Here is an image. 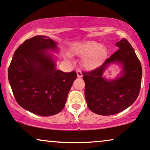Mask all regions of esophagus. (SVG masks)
<instances>
[{"label":"esophagus","mask_w":150,"mask_h":150,"mask_svg":"<svg viewBox=\"0 0 150 150\" xmlns=\"http://www.w3.org/2000/svg\"><path fill=\"white\" fill-rule=\"evenodd\" d=\"M76 74H77V77H79V78H81V77L83 76L82 73H81V71H79V70L76 71Z\"/></svg>","instance_id":"34e87169"}]
</instances>
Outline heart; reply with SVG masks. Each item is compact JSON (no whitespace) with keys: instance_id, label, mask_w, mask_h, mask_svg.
Returning <instances> with one entry per match:
<instances>
[{"instance_id":"b5f03b06","label":"heart","mask_w":150,"mask_h":150,"mask_svg":"<svg viewBox=\"0 0 150 150\" xmlns=\"http://www.w3.org/2000/svg\"><path fill=\"white\" fill-rule=\"evenodd\" d=\"M75 52L83 59V65L87 70H93L99 67L107 56V49L99 42L86 41L79 44Z\"/></svg>"}]
</instances>
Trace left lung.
Returning <instances> with one entry per match:
<instances>
[{
	"mask_svg": "<svg viewBox=\"0 0 150 150\" xmlns=\"http://www.w3.org/2000/svg\"><path fill=\"white\" fill-rule=\"evenodd\" d=\"M118 50L99 67L83 73L85 97L88 108L100 115L122 112L136 100L140 89L142 67L132 46L126 39L115 43ZM112 64L121 70L115 78L109 79L105 71Z\"/></svg>",
	"mask_w": 150,
	"mask_h": 150,
	"instance_id": "left-lung-1",
	"label": "left lung"
}]
</instances>
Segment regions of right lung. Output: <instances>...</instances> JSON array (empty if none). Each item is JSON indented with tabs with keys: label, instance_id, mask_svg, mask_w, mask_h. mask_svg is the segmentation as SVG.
<instances>
[{
	"label": "right lung",
	"instance_id": "1",
	"mask_svg": "<svg viewBox=\"0 0 150 150\" xmlns=\"http://www.w3.org/2000/svg\"><path fill=\"white\" fill-rule=\"evenodd\" d=\"M58 43L45 35L25 40L16 50L8 69V79L16 102L41 116L60 112L65 106L74 71L56 69Z\"/></svg>",
	"mask_w": 150,
	"mask_h": 150
}]
</instances>
